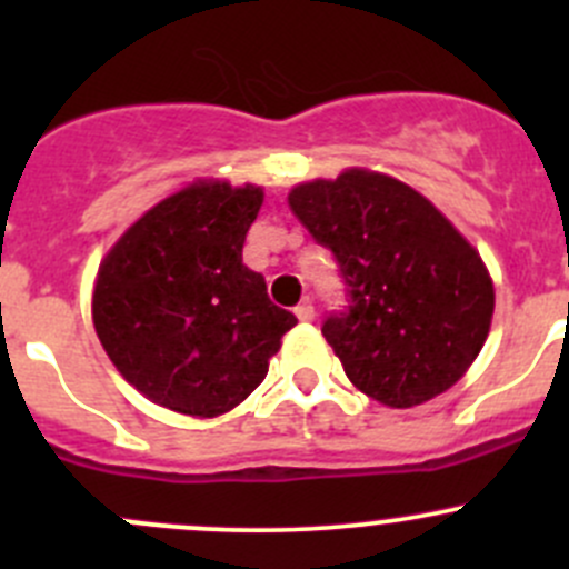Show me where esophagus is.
<instances>
[{"label":"esophagus","instance_id":"34e87169","mask_svg":"<svg viewBox=\"0 0 569 569\" xmlns=\"http://www.w3.org/2000/svg\"><path fill=\"white\" fill-rule=\"evenodd\" d=\"M295 313H297V319H300V321H313V317H317V311H313V302L311 300H302L300 306L295 308Z\"/></svg>","mask_w":569,"mask_h":569}]
</instances>
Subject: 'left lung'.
<instances>
[{"instance_id": "8db88e82", "label": "left lung", "mask_w": 569, "mask_h": 569, "mask_svg": "<svg viewBox=\"0 0 569 569\" xmlns=\"http://www.w3.org/2000/svg\"><path fill=\"white\" fill-rule=\"evenodd\" d=\"M289 206L347 283L349 306L321 336L349 382L399 410L449 391L485 347L496 308L468 239L421 192L360 168L300 183Z\"/></svg>"}]
</instances>
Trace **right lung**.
Wrapping results in <instances>:
<instances>
[{"instance_id": "1", "label": "right lung", "mask_w": 569, "mask_h": 569, "mask_svg": "<svg viewBox=\"0 0 569 569\" xmlns=\"http://www.w3.org/2000/svg\"><path fill=\"white\" fill-rule=\"evenodd\" d=\"M263 189L194 181L140 217L99 267L93 325L129 386L168 410L214 418L263 382L297 325L242 263Z\"/></svg>"}]
</instances>
